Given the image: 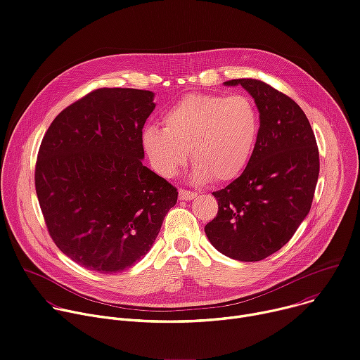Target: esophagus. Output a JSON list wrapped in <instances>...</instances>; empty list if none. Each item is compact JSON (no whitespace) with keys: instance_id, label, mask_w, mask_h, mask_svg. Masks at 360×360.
Returning <instances> with one entry per match:
<instances>
[{"instance_id":"esophagus-1","label":"esophagus","mask_w":360,"mask_h":360,"mask_svg":"<svg viewBox=\"0 0 360 360\" xmlns=\"http://www.w3.org/2000/svg\"><path fill=\"white\" fill-rule=\"evenodd\" d=\"M178 195H179V200L188 201V200H193L195 197H197V192H192V191H188V189L181 188L179 192H178Z\"/></svg>"}]
</instances>
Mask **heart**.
I'll list each match as a JSON object with an SVG mask.
<instances>
[{
  "instance_id": "1",
  "label": "heart",
  "mask_w": 360,
  "mask_h": 360,
  "mask_svg": "<svg viewBox=\"0 0 360 360\" xmlns=\"http://www.w3.org/2000/svg\"><path fill=\"white\" fill-rule=\"evenodd\" d=\"M162 127L145 129L142 142L153 168L174 176L189 158L197 182H228L248 165L255 150L261 117L247 96L189 94L162 116Z\"/></svg>"
}]
</instances>
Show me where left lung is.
I'll return each instance as SVG.
<instances>
[{
    "label": "left lung",
    "instance_id": "left-lung-1",
    "mask_svg": "<svg viewBox=\"0 0 360 360\" xmlns=\"http://www.w3.org/2000/svg\"><path fill=\"white\" fill-rule=\"evenodd\" d=\"M257 105L259 136L244 172L212 192L217 217L205 225L211 244L238 261H259L278 251L307 217L319 178V148L302 108L270 84L234 79Z\"/></svg>",
    "mask_w": 360,
    "mask_h": 360
}]
</instances>
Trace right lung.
Returning <instances> with one entry per match:
<instances>
[{
	"instance_id": "obj_1",
	"label": "right lung",
	"mask_w": 360,
	"mask_h": 360,
	"mask_svg": "<svg viewBox=\"0 0 360 360\" xmlns=\"http://www.w3.org/2000/svg\"><path fill=\"white\" fill-rule=\"evenodd\" d=\"M149 90L102 87L61 110L41 141L36 192L47 231L82 267L112 274L156 240L178 191L143 167Z\"/></svg>"
}]
</instances>
